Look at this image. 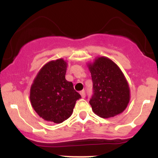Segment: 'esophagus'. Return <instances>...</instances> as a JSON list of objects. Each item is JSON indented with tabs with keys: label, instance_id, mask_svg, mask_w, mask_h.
I'll return each instance as SVG.
<instances>
[{
	"label": "esophagus",
	"instance_id": "esophagus-1",
	"mask_svg": "<svg viewBox=\"0 0 158 158\" xmlns=\"http://www.w3.org/2000/svg\"><path fill=\"white\" fill-rule=\"evenodd\" d=\"M80 94H81V97H82V98H85V91L84 90H81V91L80 92Z\"/></svg>",
	"mask_w": 158,
	"mask_h": 158
}]
</instances>
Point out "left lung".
Wrapping results in <instances>:
<instances>
[{
	"mask_svg": "<svg viewBox=\"0 0 158 158\" xmlns=\"http://www.w3.org/2000/svg\"><path fill=\"white\" fill-rule=\"evenodd\" d=\"M88 67L94 90L89 103L94 113L109 118L124 111L130 100V89L122 70L104 56L96 59Z\"/></svg>",
	"mask_w": 158,
	"mask_h": 158,
	"instance_id": "left-lung-1",
	"label": "left lung"
}]
</instances>
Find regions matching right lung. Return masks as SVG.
<instances>
[{
    "instance_id": "1",
    "label": "right lung",
    "mask_w": 158,
    "mask_h": 158,
    "mask_svg": "<svg viewBox=\"0 0 158 158\" xmlns=\"http://www.w3.org/2000/svg\"><path fill=\"white\" fill-rule=\"evenodd\" d=\"M67 62L63 59L49 61L41 68L30 88L33 109L44 120L61 123L71 116L81 96L71 81L65 79Z\"/></svg>"
}]
</instances>
